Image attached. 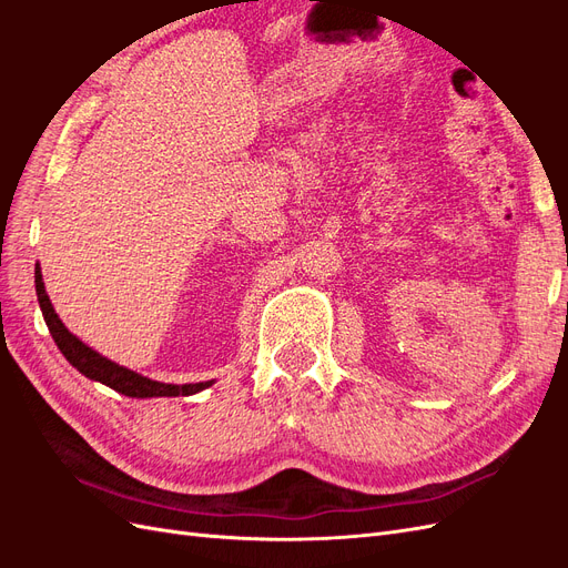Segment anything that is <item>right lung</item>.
Here are the masks:
<instances>
[{
    "mask_svg": "<svg viewBox=\"0 0 568 568\" xmlns=\"http://www.w3.org/2000/svg\"><path fill=\"white\" fill-rule=\"evenodd\" d=\"M36 291H38V301L42 307L44 322L49 326V334L54 338V343L59 346V351L63 353V357L71 363L80 374L88 376V379L106 384L109 388L130 395V398H175V395H192L203 390L205 386H211L213 382H201V384H161V382H151L146 376L130 372L125 367H120L111 359L101 357L97 351H92L90 346H84L80 338H75L71 332L65 329L63 322L59 320V315L54 313V307L49 303V296L44 291V282H42V272L40 265L36 270Z\"/></svg>",
    "mask_w": 568,
    "mask_h": 568,
    "instance_id": "add662e5",
    "label": "right lung"
}]
</instances>
